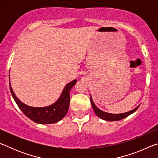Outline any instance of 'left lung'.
Returning a JSON list of instances; mask_svg holds the SVG:
<instances>
[{"label":"left lung","instance_id":"left-lung-1","mask_svg":"<svg viewBox=\"0 0 158 158\" xmlns=\"http://www.w3.org/2000/svg\"><path fill=\"white\" fill-rule=\"evenodd\" d=\"M90 102H91V105L93 106V110H94L95 114L97 115L99 118H100L107 121H120V120L123 119L127 117L128 116H130V114H133L134 112L137 111V109L139 108V105L136 108L132 109V110L125 112V113L114 114L106 113V112L102 111L100 109H98L97 106H95L94 102H93L91 95H90Z\"/></svg>","mask_w":158,"mask_h":158}]
</instances>
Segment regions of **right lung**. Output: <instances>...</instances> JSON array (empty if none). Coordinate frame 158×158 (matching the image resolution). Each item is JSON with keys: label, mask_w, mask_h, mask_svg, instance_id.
Masks as SVG:
<instances>
[{"label": "right lung", "mask_w": 158, "mask_h": 158, "mask_svg": "<svg viewBox=\"0 0 158 158\" xmlns=\"http://www.w3.org/2000/svg\"><path fill=\"white\" fill-rule=\"evenodd\" d=\"M74 79L67 84L63 90L58 100L52 105L44 107H33L21 102L13 92L10 83V92L19 108L28 118L39 124L55 123L60 121L67 114L69 106V91L76 84Z\"/></svg>", "instance_id": "right-lung-1"}]
</instances>
